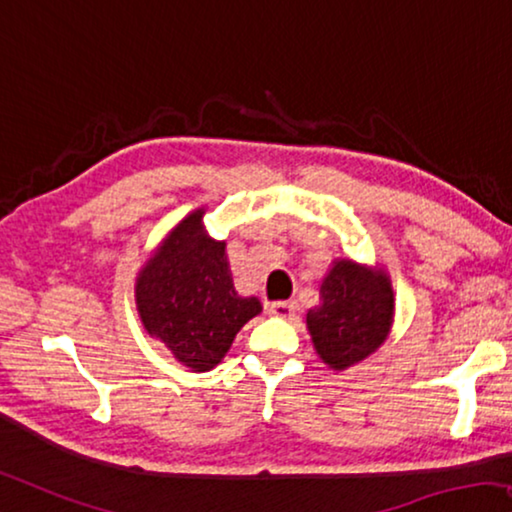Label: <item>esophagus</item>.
<instances>
[{
	"instance_id": "34e87169",
	"label": "esophagus",
	"mask_w": 512,
	"mask_h": 512,
	"mask_svg": "<svg viewBox=\"0 0 512 512\" xmlns=\"http://www.w3.org/2000/svg\"><path fill=\"white\" fill-rule=\"evenodd\" d=\"M266 313L273 315V318L290 320L294 315V304L292 301H273V304L266 306Z\"/></svg>"
}]
</instances>
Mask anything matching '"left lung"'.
Segmentation results:
<instances>
[{
    "instance_id": "1",
    "label": "left lung",
    "mask_w": 512,
    "mask_h": 512,
    "mask_svg": "<svg viewBox=\"0 0 512 512\" xmlns=\"http://www.w3.org/2000/svg\"><path fill=\"white\" fill-rule=\"evenodd\" d=\"M394 320V290L383 269L336 259L320 285V306L306 327L322 362L345 371L385 343Z\"/></svg>"
}]
</instances>
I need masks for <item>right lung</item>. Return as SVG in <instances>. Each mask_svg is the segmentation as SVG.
Listing matches in <instances>:
<instances>
[{
	"label": "right lung",
	"instance_id": "obj_1",
	"mask_svg": "<svg viewBox=\"0 0 512 512\" xmlns=\"http://www.w3.org/2000/svg\"><path fill=\"white\" fill-rule=\"evenodd\" d=\"M201 220L204 208L178 222L141 266L134 287L148 334L199 373L220 364L239 329L262 313L259 299L234 290L225 241L211 239Z\"/></svg>",
	"mask_w": 512,
	"mask_h": 512
}]
</instances>
